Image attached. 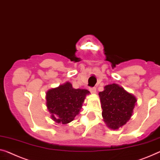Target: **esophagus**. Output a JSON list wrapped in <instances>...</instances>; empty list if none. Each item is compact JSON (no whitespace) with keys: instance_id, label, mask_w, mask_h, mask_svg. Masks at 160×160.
<instances>
[{"instance_id":"1","label":"esophagus","mask_w":160,"mask_h":160,"mask_svg":"<svg viewBox=\"0 0 160 160\" xmlns=\"http://www.w3.org/2000/svg\"><path fill=\"white\" fill-rule=\"evenodd\" d=\"M89 90H90V92H91V93H92V94L96 93V88H90Z\"/></svg>"}]
</instances>
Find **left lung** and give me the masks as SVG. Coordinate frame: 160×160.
<instances>
[{"instance_id": "obj_1", "label": "left lung", "mask_w": 160, "mask_h": 160, "mask_svg": "<svg viewBox=\"0 0 160 160\" xmlns=\"http://www.w3.org/2000/svg\"><path fill=\"white\" fill-rule=\"evenodd\" d=\"M99 96L102 116L108 127L115 130L125 125L132 115L136 98L115 83L106 85Z\"/></svg>"}]
</instances>
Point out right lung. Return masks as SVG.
I'll return each mask as SVG.
<instances>
[{"mask_svg": "<svg viewBox=\"0 0 160 160\" xmlns=\"http://www.w3.org/2000/svg\"><path fill=\"white\" fill-rule=\"evenodd\" d=\"M90 93L88 90L75 89L67 82L47 92V106L51 117L58 123H67L73 121L79 113L85 98Z\"/></svg>", "mask_w": 160, "mask_h": 160, "instance_id": "add662e5", "label": "right lung"}]
</instances>
